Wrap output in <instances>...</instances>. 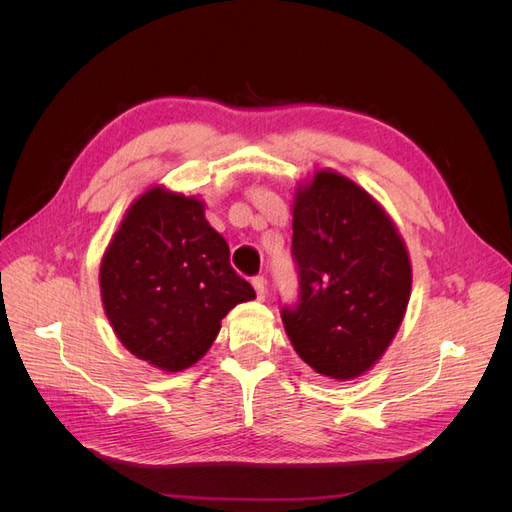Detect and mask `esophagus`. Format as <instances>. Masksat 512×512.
I'll list each match as a JSON object with an SVG mask.
<instances>
[{
  "label": "esophagus",
  "instance_id": "obj_1",
  "mask_svg": "<svg viewBox=\"0 0 512 512\" xmlns=\"http://www.w3.org/2000/svg\"><path fill=\"white\" fill-rule=\"evenodd\" d=\"M252 286H254V290H256V297L262 301L267 297V280L262 275H256V277H252Z\"/></svg>",
  "mask_w": 512,
  "mask_h": 512
}]
</instances>
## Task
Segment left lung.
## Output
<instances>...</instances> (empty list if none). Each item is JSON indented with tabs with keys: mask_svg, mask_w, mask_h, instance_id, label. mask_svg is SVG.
I'll return each mask as SVG.
<instances>
[{
	"mask_svg": "<svg viewBox=\"0 0 512 512\" xmlns=\"http://www.w3.org/2000/svg\"><path fill=\"white\" fill-rule=\"evenodd\" d=\"M299 294L280 309L301 359L335 380L361 376L389 348L412 288L406 245L380 205L320 170L292 207Z\"/></svg>",
	"mask_w": 512,
	"mask_h": 512,
	"instance_id": "8db88e82",
	"label": "left lung"
}]
</instances>
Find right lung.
<instances>
[{
	"instance_id": "1",
	"label": "right lung",
	"mask_w": 512,
	"mask_h": 512,
	"mask_svg": "<svg viewBox=\"0 0 512 512\" xmlns=\"http://www.w3.org/2000/svg\"><path fill=\"white\" fill-rule=\"evenodd\" d=\"M198 198L153 188L130 207L100 267L119 342L164 371L194 365L232 307L256 297Z\"/></svg>"
}]
</instances>
